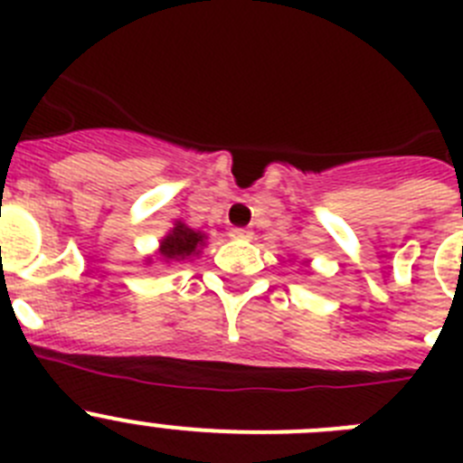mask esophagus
<instances>
[{
	"label": "esophagus",
	"instance_id": "34e87169",
	"mask_svg": "<svg viewBox=\"0 0 463 463\" xmlns=\"http://www.w3.org/2000/svg\"><path fill=\"white\" fill-rule=\"evenodd\" d=\"M232 239H243V241H250V239H252V232H250V229L236 227V229H232Z\"/></svg>",
	"mask_w": 463,
	"mask_h": 463
}]
</instances>
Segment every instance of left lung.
Returning <instances> with one entry per match:
<instances>
[{
	"label": "left lung",
	"instance_id": "obj_1",
	"mask_svg": "<svg viewBox=\"0 0 463 463\" xmlns=\"http://www.w3.org/2000/svg\"><path fill=\"white\" fill-rule=\"evenodd\" d=\"M308 261H310V260H306V261H304V264H308Z\"/></svg>",
	"mask_w": 463,
	"mask_h": 463
}]
</instances>
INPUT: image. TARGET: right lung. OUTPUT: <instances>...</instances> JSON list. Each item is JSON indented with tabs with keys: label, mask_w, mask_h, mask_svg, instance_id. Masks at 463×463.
<instances>
[{
	"label": "right lung",
	"mask_w": 463,
	"mask_h": 463,
	"mask_svg": "<svg viewBox=\"0 0 463 463\" xmlns=\"http://www.w3.org/2000/svg\"><path fill=\"white\" fill-rule=\"evenodd\" d=\"M208 243V234L192 229L183 220H175L174 227L159 239V248L153 255L146 257V264H175V261H185L192 257H199Z\"/></svg>",
	"instance_id": "1"
}]
</instances>
